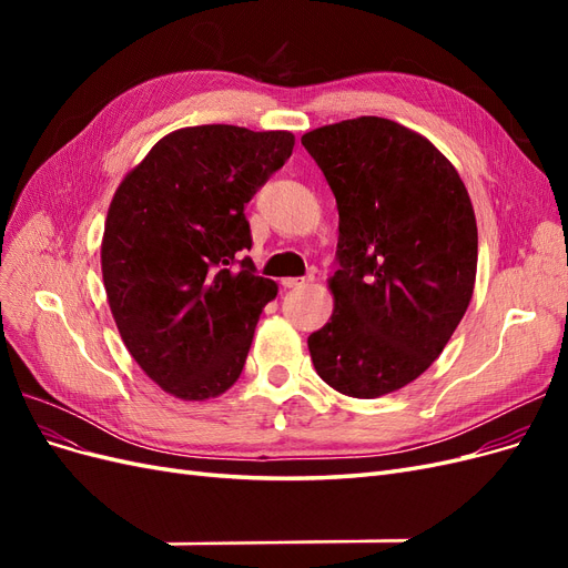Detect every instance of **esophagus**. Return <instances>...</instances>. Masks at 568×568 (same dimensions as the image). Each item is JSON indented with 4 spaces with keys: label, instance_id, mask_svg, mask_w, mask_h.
Returning <instances> with one entry per match:
<instances>
[{
    "label": "esophagus",
    "instance_id": "34e87169",
    "mask_svg": "<svg viewBox=\"0 0 568 568\" xmlns=\"http://www.w3.org/2000/svg\"><path fill=\"white\" fill-rule=\"evenodd\" d=\"M307 284H313V277H286V280H282V286L284 288H301V286H307Z\"/></svg>",
    "mask_w": 568,
    "mask_h": 568
}]
</instances>
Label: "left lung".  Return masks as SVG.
Listing matches in <instances>:
<instances>
[{
    "instance_id": "obj_1",
    "label": "left lung",
    "mask_w": 568,
    "mask_h": 568,
    "mask_svg": "<svg viewBox=\"0 0 568 568\" xmlns=\"http://www.w3.org/2000/svg\"><path fill=\"white\" fill-rule=\"evenodd\" d=\"M338 209L334 313L307 336L322 379L379 398L432 367L467 313L478 232L455 165L388 118L363 115L301 136Z\"/></svg>"
}]
</instances>
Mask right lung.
<instances>
[{
  "label": "right lung",
  "instance_id": "obj_1",
  "mask_svg": "<svg viewBox=\"0 0 568 568\" xmlns=\"http://www.w3.org/2000/svg\"><path fill=\"white\" fill-rule=\"evenodd\" d=\"M294 142L284 130L182 128L115 189L101 239L111 313L134 363L180 400L217 398L239 379L277 296L251 257H236L253 244L244 205Z\"/></svg>",
  "mask_w": 568,
  "mask_h": 568
}]
</instances>
